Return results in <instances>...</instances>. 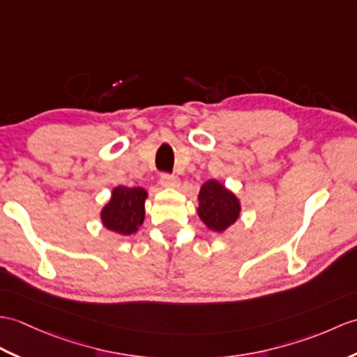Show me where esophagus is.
I'll return each instance as SVG.
<instances>
[{"instance_id":"obj_1","label":"esophagus","mask_w":357,"mask_h":357,"mask_svg":"<svg viewBox=\"0 0 357 357\" xmlns=\"http://www.w3.org/2000/svg\"><path fill=\"white\" fill-rule=\"evenodd\" d=\"M160 184L165 188H175V187H179V178L175 176V175H167V173H164V175H161L160 178Z\"/></svg>"}]
</instances>
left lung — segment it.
I'll use <instances>...</instances> for the list:
<instances>
[{"instance_id": "obj_1", "label": "left lung", "mask_w": 357, "mask_h": 357, "mask_svg": "<svg viewBox=\"0 0 357 357\" xmlns=\"http://www.w3.org/2000/svg\"><path fill=\"white\" fill-rule=\"evenodd\" d=\"M197 201L199 218L206 228L216 233H223L233 225L242 210L237 196L216 179L205 182L199 192Z\"/></svg>"}]
</instances>
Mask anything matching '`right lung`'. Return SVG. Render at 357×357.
Wrapping results in <instances>:
<instances>
[{
    "instance_id": "add662e5",
    "label": "right lung",
    "mask_w": 357,
    "mask_h": 357,
    "mask_svg": "<svg viewBox=\"0 0 357 357\" xmlns=\"http://www.w3.org/2000/svg\"><path fill=\"white\" fill-rule=\"evenodd\" d=\"M147 192L141 187L119 185L100 213L105 228L121 236L137 233L144 222V201Z\"/></svg>"
}]
</instances>
